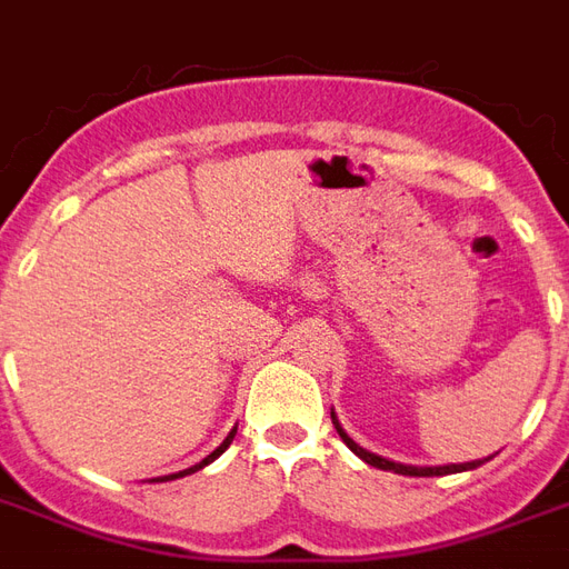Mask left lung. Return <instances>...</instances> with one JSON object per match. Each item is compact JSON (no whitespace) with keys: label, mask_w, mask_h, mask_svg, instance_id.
<instances>
[{"label":"left lung","mask_w":569,"mask_h":569,"mask_svg":"<svg viewBox=\"0 0 569 569\" xmlns=\"http://www.w3.org/2000/svg\"><path fill=\"white\" fill-rule=\"evenodd\" d=\"M332 423L335 429H338V436L345 439V445L350 448V451L357 453L359 460H366L369 466H378V469H390V472H399V476H418V478H429V476H451V472H463V469H476V466H481L485 460H472V463H451V466H408V463H393V460H387V457H378V453L366 451L362 445H357V441L350 439L345 432V427L338 423V418H335L332 411ZM490 460V457H488Z\"/></svg>","instance_id":"obj_1"}]
</instances>
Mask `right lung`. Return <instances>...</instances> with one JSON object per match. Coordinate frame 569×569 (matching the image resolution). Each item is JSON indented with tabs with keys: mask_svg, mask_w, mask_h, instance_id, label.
I'll use <instances>...</instances> for the list:
<instances>
[{
	"mask_svg": "<svg viewBox=\"0 0 569 569\" xmlns=\"http://www.w3.org/2000/svg\"><path fill=\"white\" fill-rule=\"evenodd\" d=\"M234 432H237V427L231 429V432H228V439H224L222 445H219V448H216V451L207 453V457H203V460H200V463H194V466H191V469H182V472H173V476H163V478H167V481H173V478L191 476V472H198V469H203V466H207V463H212V460H216V457H219V453H222L224 448H228V445H231V439H234ZM163 478H161V481H163Z\"/></svg>",
	"mask_w": 569,
	"mask_h": 569,
	"instance_id": "1",
	"label": "right lung"
}]
</instances>
